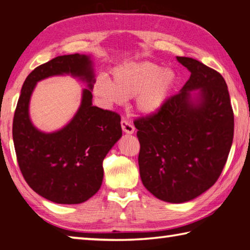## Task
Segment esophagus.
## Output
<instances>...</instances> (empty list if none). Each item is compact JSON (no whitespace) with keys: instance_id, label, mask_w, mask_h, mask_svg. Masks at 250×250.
I'll list each match as a JSON object with an SVG mask.
<instances>
[{"instance_id":"obj_1","label":"esophagus","mask_w":250,"mask_h":250,"mask_svg":"<svg viewBox=\"0 0 250 250\" xmlns=\"http://www.w3.org/2000/svg\"><path fill=\"white\" fill-rule=\"evenodd\" d=\"M121 128H122V130H124V132L128 133V134H132L134 132V126L126 120L121 121Z\"/></svg>"}]
</instances>
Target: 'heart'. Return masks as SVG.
Masks as SVG:
<instances>
[{
	"instance_id": "1",
	"label": "heart",
	"mask_w": 250,
	"mask_h": 250,
	"mask_svg": "<svg viewBox=\"0 0 250 250\" xmlns=\"http://www.w3.org/2000/svg\"><path fill=\"white\" fill-rule=\"evenodd\" d=\"M112 80L100 75L92 83V92L104 105L122 104L135 97L140 115L153 117L162 110L174 89L177 76L171 68L150 62H124L111 70Z\"/></svg>"
}]
</instances>
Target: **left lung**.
I'll list each match as a JSON object with an SVG mask.
<instances>
[{
  "instance_id": "obj_1",
  "label": "left lung",
  "mask_w": 250,
  "mask_h": 250,
  "mask_svg": "<svg viewBox=\"0 0 250 250\" xmlns=\"http://www.w3.org/2000/svg\"><path fill=\"white\" fill-rule=\"evenodd\" d=\"M191 71L179 94L153 117L134 121L140 142L143 185L161 201H192L215 184L229 154L234 113L226 82L189 57H176Z\"/></svg>"
}]
</instances>
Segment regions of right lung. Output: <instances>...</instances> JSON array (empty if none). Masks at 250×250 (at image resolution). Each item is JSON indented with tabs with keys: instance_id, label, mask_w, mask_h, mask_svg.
I'll return each mask as SVG.
<instances>
[{
	"instance_id": "obj_1",
	"label": "right lung",
	"mask_w": 250,
	"mask_h": 250,
	"mask_svg": "<svg viewBox=\"0 0 250 250\" xmlns=\"http://www.w3.org/2000/svg\"><path fill=\"white\" fill-rule=\"evenodd\" d=\"M69 74L87 83L81 105L62 129L44 133L32 125L29 101L36 83ZM94 62L89 55L57 56L36 67L23 83L13 120L21 172L34 192L57 204H80L99 191L103 161L122 137L120 116L92 104Z\"/></svg>"
}]
</instances>
